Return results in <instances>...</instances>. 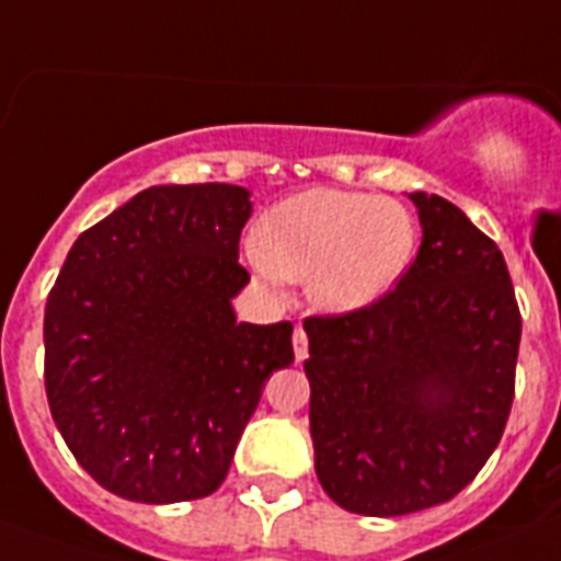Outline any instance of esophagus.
<instances>
[{
	"mask_svg": "<svg viewBox=\"0 0 561 561\" xmlns=\"http://www.w3.org/2000/svg\"><path fill=\"white\" fill-rule=\"evenodd\" d=\"M291 344H295V360H304L309 355V341H307V332H304V327H298L295 330V335H291Z\"/></svg>",
	"mask_w": 561,
	"mask_h": 561,
	"instance_id": "esophagus-1",
	"label": "esophagus"
}]
</instances>
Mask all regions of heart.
Here are the masks:
<instances>
[{
	"instance_id": "heart-1",
	"label": "heart",
	"mask_w": 561,
	"mask_h": 561,
	"mask_svg": "<svg viewBox=\"0 0 561 561\" xmlns=\"http://www.w3.org/2000/svg\"><path fill=\"white\" fill-rule=\"evenodd\" d=\"M413 215L378 194L307 188L266 211L247 261L266 286L309 284L327 314H353L387 298L415 254Z\"/></svg>"
}]
</instances>
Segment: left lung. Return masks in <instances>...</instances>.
Masks as SVG:
<instances>
[{
  "instance_id": "left-lung-1",
  "label": "left lung",
  "mask_w": 561,
  "mask_h": 561,
  "mask_svg": "<svg viewBox=\"0 0 561 561\" xmlns=\"http://www.w3.org/2000/svg\"><path fill=\"white\" fill-rule=\"evenodd\" d=\"M421 247L396 289L307 318L309 433L327 496L360 516L450 502L496 450L522 314L499 247L438 194H407Z\"/></svg>"
}]
</instances>
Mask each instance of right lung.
<instances>
[{"mask_svg":"<svg viewBox=\"0 0 561 561\" xmlns=\"http://www.w3.org/2000/svg\"><path fill=\"white\" fill-rule=\"evenodd\" d=\"M252 192L151 186L82 231L45 304V392L68 450L128 502L215 493L291 323L238 321Z\"/></svg>","mask_w":561,"mask_h":561,"instance_id":"right-lung-1","label":"right lung"}]
</instances>
